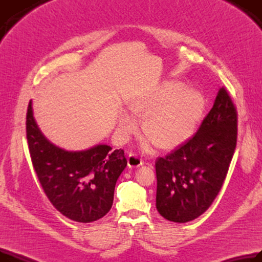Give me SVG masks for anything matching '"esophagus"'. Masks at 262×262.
Masks as SVG:
<instances>
[{"label":"esophagus","mask_w":262,"mask_h":262,"mask_svg":"<svg viewBox=\"0 0 262 262\" xmlns=\"http://www.w3.org/2000/svg\"><path fill=\"white\" fill-rule=\"evenodd\" d=\"M127 164L129 168H138V167L142 166L143 161L137 154L130 153V154H128V157H127Z\"/></svg>","instance_id":"obj_1"}]
</instances>
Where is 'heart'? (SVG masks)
<instances>
[{
    "instance_id": "obj_1",
    "label": "heart",
    "mask_w": 262,
    "mask_h": 262,
    "mask_svg": "<svg viewBox=\"0 0 262 262\" xmlns=\"http://www.w3.org/2000/svg\"><path fill=\"white\" fill-rule=\"evenodd\" d=\"M204 95L192 88H185L178 80H167L129 104L132 114L144 118V135L160 149L168 150L182 145L194 135L205 113ZM123 139L137 130V120L127 113L118 119Z\"/></svg>"
}]
</instances>
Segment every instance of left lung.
Here are the masks:
<instances>
[{
  "label": "left lung",
  "instance_id": "left-lung-1",
  "mask_svg": "<svg viewBox=\"0 0 262 262\" xmlns=\"http://www.w3.org/2000/svg\"><path fill=\"white\" fill-rule=\"evenodd\" d=\"M238 115L227 90L196 134L155 162L156 208L169 221L186 223L207 210L221 190L237 144Z\"/></svg>",
  "mask_w": 262,
  "mask_h": 262
}]
</instances>
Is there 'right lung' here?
<instances>
[{
  "instance_id": "right-lung-1",
  "label": "right lung",
  "mask_w": 262,
  "mask_h": 262,
  "mask_svg": "<svg viewBox=\"0 0 262 262\" xmlns=\"http://www.w3.org/2000/svg\"><path fill=\"white\" fill-rule=\"evenodd\" d=\"M26 138L34 170L46 195L61 214L90 223L112 208L115 187L127 166L123 149L99 144L69 152L51 143L39 129L32 102L26 113Z\"/></svg>"
}]
</instances>
